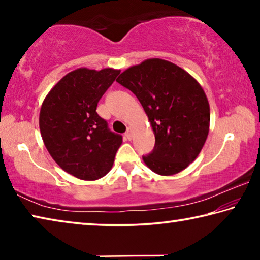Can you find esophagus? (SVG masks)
Instances as JSON below:
<instances>
[{
    "label": "esophagus",
    "instance_id": "obj_1",
    "mask_svg": "<svg viewBox=\"0 0 260 260\" xmlns=\"http://www.w3.org/2000/svg\"><path fill=\"white\" fill-rule=\"evenodd\" d=\"M132 133H133V128H132V127H128V128H127V131H126V133H125V136L128 140H131L132 139Z\"/></svg>",
    "mask_w": 260,
    "mask_h": 260
}]
</instances>
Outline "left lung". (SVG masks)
<instances>
[{
	"instance_id": "1",
	"label": "left lung",
	"mask_w": 260,
	"mask_h": 260,
	"mask_svg": "<svg viewBox=\"0 0 260 260\" xmlns=\"http://www.w3.org/2000/svg\"><path fill=\"white\" fill-rule=\"evenodd\" d=\"M133 93L155 133V147L143 161L152 172L173 175L196 159L210 127V105L203 88L169 60L146 59L117 79Z\"/></svg>"
}]
</instances>
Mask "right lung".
Masks as SVG:
<instances>
[{"instance_id":"1","label":"right lung","mask_w":260,"mask_h":260,"mask_svg":"<svg viewBox=\"0 0 260 260\" xmlns=\"http://www.w3.org/2000/svg\"><path fill=\"white\" fill-rule=\"evenodd\" d=\"M120 70L80 68L48 93L40 110L43 143L57 164L78 179L94 181L113 165L122 136L109 129L96 108Z\"/></svg>"}]
</instances>
